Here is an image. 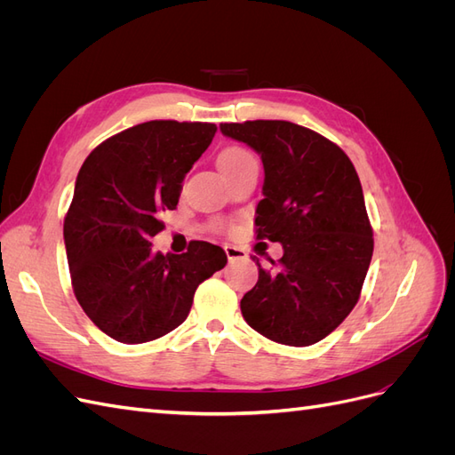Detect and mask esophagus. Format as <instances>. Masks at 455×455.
Here are the masks:
<instances>
[{
  "label": "esophagus",
  "mask_w": 455,
  "mask_h": 455,
  "mask_svg": "<svg viewBox=\"0 0 455 455\" xmlns=\"http://www.w3.org/2000/svg\"><path fill=\"white\" fill-rule=\"evenodd\" d=\"M224 251H226V256H228V259H229V261H235V259H241V258H244V256H246V252L241 249V246L226 244V246H224Z\"/></svg>",
  "instance_id": "esophagus-1"
}]
</instances>
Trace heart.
Instances as JSON below:
<instances>
[{"mask_svg": "<svg viewBox=\"0 0 455 455\" xmlns=\"http://www.w3.org/2000/svg\"><path fill=\"white\" fill-rule=\"evenodd\" d=\"M246 156H251V154L243 148H228V149L222 151V154H220L218 167H220V171H224V169L231 167V164H235L241 159H244Z\"/></svg>", "mask_w": 455, "mask_h": 455, "instance_id": "heart-1", "label": "heart"}]
</instances>
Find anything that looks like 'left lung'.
<instances>
[{"label":"left lung","mask_w":455,"mask_h":455,"mask_svg":"<svg viewBox=\"0 0 455 455\" xmlns=\"http://www.w3.org/2000/svg\"><path fill=\"white\" fill-rule=\"evenodd\" d=\"M222 134L261 156L258 239L283 244L241 299L244 321L283 346L326 338L351 313L374 252L363 186L351 159L319 132L291 121L222 123Z\"/></svg>","instance_id":"8db88e82"}]
</instances>
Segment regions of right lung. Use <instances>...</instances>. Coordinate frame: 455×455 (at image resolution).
I'll return each instance as SVG.
<instances>
[{"instance_id": "add662e5", "label": "right lung", "mask_w": 455, "mask_h": 455, "mask_svg": "<svg viewBox=\"0 0 455 455\" xmlns=\"http://www.w3.org/2000/svg\"><path fill=\"white\" fill-rule=\"evenodd\" d=\"M214 132V123H140L96 146L79 169L64 218L68 266L79 306L116 341L169 334L186 321L197 286L228 264L204 241L167 256L149 243Z\"/></svg>"}]
</instances>
